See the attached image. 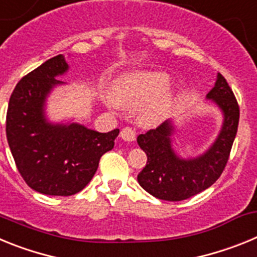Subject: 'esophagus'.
<instances>
[{"label": "esophagus", "instance_id": "1", "mask_svg": "<svg viewBox=\"0 0 257 257\" xmlns=\"http://www.w3.org/2000/svg\"><path fill=\"white\" fill-rule=\"evenodd\" d=\"M119 136H121V139H123L124 142H134L136 138V133L135 130L130 128V127H124L123 130L121 131V134H119Z\"/></svg>", "mask_w": 257, "mask_h": 257}]
</instances>
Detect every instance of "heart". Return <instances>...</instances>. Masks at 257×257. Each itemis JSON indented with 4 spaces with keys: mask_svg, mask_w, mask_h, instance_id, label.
I'll use <instances>...</instances> for the list:
<instances>
[{
    "mask_svg": "<svg viewBox=\"0 0 257 257\" xmlns=\"http://www.w3.org/2000/svg\"><path fill=\"white\" fill-rule=\"evenodd\" d=\"M171 77L162 70L131 72L118 79L114 91L104 97L106 108L114 112L138 109L139 119L145 124H156L167 115L172 104L170 94L163 92Z\"/></svg>",
    "mask_w": 257,
    "mask_h": 257,
    "instance_id": "heart-1",
    "label": "heart"
}]
</instances>
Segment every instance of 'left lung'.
Here are the masks:
<instances>
[{"instance_id":"left-lung-1","label":"left lung","mask_w":257,"mask_h":257,"mask_svg":"<svg viewBox=\"0 0 257 257\" xmlns=\"http://www.w3.org/2000/svg\"><path fill=\"white\" fill-rule=\"evenodd\" d=\"M222 114L219 135L202 154L183 158L174 149L175 124L167 119L156 130L138 136L148 161L138 175L140 187L163 201H183L210 188L222 174L239 122V106L226 79L217 73L215 86L206 95Z\"/></svg>"}]
</instances>
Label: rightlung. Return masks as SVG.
Returning a JSON list of instances; mask_svg holds the SVG:
<instances>
[{"label": "right lung", "mask_w": 257, "mask_h": 257, "mask_svg": "<svg viewBox=\"0 0 257 257\" xmlns=\"http://www.w3.org/2000/svg\"><path fill=\"white\" fill-rule=\"evenodd\" d=\"M68 69L64 55L49 59L20 79L9 101L6 136L18 170L32 189L47 196L81 192L119 134L118 128L97 133L77 122L50 121L47 97L65 85L56 78Z\"/></svg>", "instance_id": "obj_1"}]
</instances>
